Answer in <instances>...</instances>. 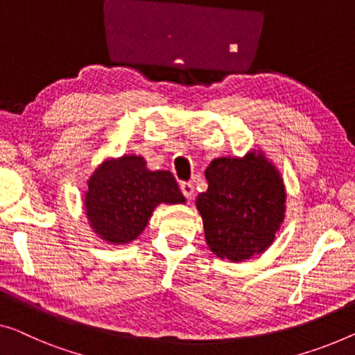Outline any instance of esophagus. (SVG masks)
Segmentation results:
<instances>
[{"instance_id":"1","label":"esophagus","mask_w":355,"mask_h":355,"mask_svg":"<svg viewBox=\"0 0 355 355\" xmlns=\"http://www.w3.org/2000/svg\"><path fill=\"white\" fill-rule=\"evenodd\" d=\"M180 189H182V193H183V196L187 199H191L193 196H194V187L189 182H182V183H180Z\"/></svg>"}]
</instances>
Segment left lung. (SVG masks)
Returning <instances> with one entry per match:
<instances>
[{"label": "left lung", "instance_id": "obj_1", "mask_svg": "<svg viewBox=\"0 0 355 355\" xmlns=\"http://www.w3.org/2000/svg\"><path fill=\"white\" fill-rule=\"evenodd\" d=\"M209 188L196 205L205 241L220 258L247 260L272 244L284 220L285 188L279 172L263 156L218 157L205 171Z\"/></svg>", "mask_w": 355, "mask_h": 355}]
</instances>
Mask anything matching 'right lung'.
<instances>
[{
    "label": "right lung",
    "mask_w": 355,
    "mask_h": 355,
    "mask_svg": "<svg viewBox=\"0 0 355 355\" xmlns=\"http://www.w3.org/2000/svg\"><path fill=\"white\" fill-rule=\"evenodd\" d=\"M184 198L168 171H148L140 156L103 162L89 180L84 205L95 232L113 244H127L145 230L157 204Z\"/></svg>",
    "instance_id": "1"
}]
</instances>
